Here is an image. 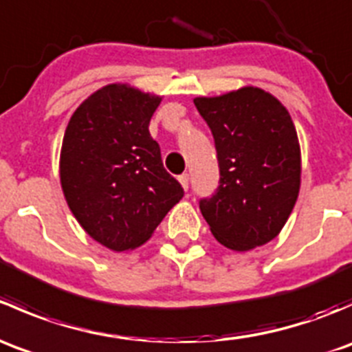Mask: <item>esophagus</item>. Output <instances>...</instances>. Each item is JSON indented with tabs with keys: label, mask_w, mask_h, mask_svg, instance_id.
<instances>
[{
	"label": "esophagus",
	"mask_w": 352,
	"mask_h": 352,
	"mask_svg": "<svg viewBox=\"0 0 352 352\" xmlns=\"http://www.w3.org/2000/svg\"><path fill=\"white\" fill-rule=\"evenodd\" d=\"M179 182L182 184V187L184 189H189V175H187V173H184V175H180L179 177Z\"/></svg>",
	"instance_id": "34e87169"
}]
</instances>
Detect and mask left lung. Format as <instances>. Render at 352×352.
<instances>
[{
	"label": "left lung",
	"mask_w": 352,
	"mask_h": 352,
	"mask_svg": "<svg viewBox=\"0 0 352 352\" xmlns=\"http://www.w3.org/2000/svg\"><path fill=\"white\" fill-rule=\"evenodd\" d=\"M194 104L214 136L219 187L199 208L219 243L247 252L286 225L301 184V150L289 112L274 95L242 87Z\"/></svg>",
	"instance_id": "obj_1"
}]
</instances>
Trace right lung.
Returning <instances> with one entry per match:
<instances>
[{
    "label": "right lung",
    "mask_w": 352,
    "mask_h": 352,
    "mask_svg": "<svg viewBox=\"0 0 352 352\" xmlns=\"http://www.w3.org/2000/svg\"><path fill=\"white\" fill-rule=\"evenodd\" d=\"M162 98L127 83L105 85L74 110L63 138L59 179L67 206L81 228L113 252L146 243L184 197L148 129Z\"/></svg>",
    "instance_id": "obj_1"
}]
</instances>
